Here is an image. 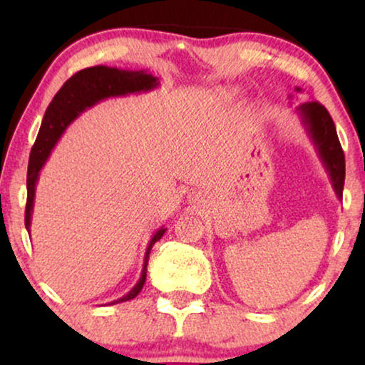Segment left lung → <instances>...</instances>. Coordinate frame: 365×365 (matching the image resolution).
Here are the masks:
<instances>
[{
	"instance_id": "8db88e82",
	"label": "left lung",
	"mask_w": 365,
	"mask_h": 365,
	"mask_svg": "<svg viewBox=\"0 0 365 365\" xmlns=\"http://www.w3.org/2000/svg\"><path fill=\"white\" fill-rule=\"evenodd\" d=\"M299 111L302 114L304 124H306L309 134L319 149L324 164H326L331 181L336 189L337 196L342 197L344 179H346V158L341 143H339L336 124H334L331 114L324 104L319 101L304 103Z\"/></svg>"
}]
</instances>
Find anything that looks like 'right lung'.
Masks as SVG:
<instances>
[{"mask_svg": "<svg viewBox=\"0 0 365 365\" xmlns=\"http://www.w3.org/2000/svg\"><path fill=\"white\" fill-rule=\"evenodd\" d=\"M156 78L153 74H148L144 71H121L116 68L108 66H93L81 69V71L74 73L66 83L63 84L61 89L54 94L53 101L44 113L41 128H39L38 138L31 148V154H29V164H28V178H26V187H28V197H26V209H24V224L29 232V222H31V209H33V199H34V186H36V179L39 169L43 168L44 161H46L49 153L54 144H56L58 138L61 136L64 129L79 113L84 109L93 106L94 103L101 101L104 98L109 96H119V94L128 93H138V91H148L156 86ZM166 229H159L154 234V237L149 242L146 257H144V267L141 279L133 291L126 294V296L118 299L116 302H126L131 301L141 292V289L146 282V267L149 252L154 242H158L163 237Z\"/></svg>", "mask_w": 365, "mask_h": 365, "instance_id": "right-lung-1", "label": "right lung"}]
</instances>
